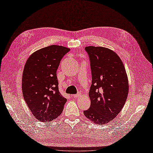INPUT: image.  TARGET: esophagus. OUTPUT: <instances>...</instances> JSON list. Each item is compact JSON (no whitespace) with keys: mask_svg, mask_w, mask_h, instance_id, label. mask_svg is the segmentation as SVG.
Instances as JSON below:
<instances>
[{"mask_svg":"<svg viewBox=\"0 0 153 153\" xmlns=\"http://www.w3.org/2000/svg\"><path fill=\"white\" fill-rule=\"evenodd\" d=\"M71 97H72V98H77V97H79V94H72Z\"/></svg>","mask_w":153,"mask_h":153,"instance_id":"1","label":"esophagus"}]
</instances>
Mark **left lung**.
<instances>
[{
  "label": "left lung",
  "instance_id": "obj_1",
  "mask_svg": "<svg viewBox=\"0 0 153 153\" xmlns=\"http://www.w3.org/2000/svg\"><path fill=\"white\" fill-rule=\"evenodd\" d=\"M91 66L92 82L89 96L91 106L83 111L89 120L102 124L110 122L125 105L128 83L123 64L114 51L101 47H85Z\"/></svg>",
  "mask_w": 153,
  "mask_h": 153
}]
</instances>
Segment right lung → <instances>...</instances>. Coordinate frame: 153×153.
I'll return each mask as SVG.
<instances>
[{
	"instance_id": "add662e5",
	"label": "right lung",
	"mask_w": 153,
	"mask_h": 153,
	"mask_svg": "<svg viewBox=\"0 0 153 153\" xmlns=\"http://www.w3.org/2000/svg\"><path fill=\"white\" fill-rule=\"evenodd\" d=\"M69 51L64 47L50 45L36 51L26 62L22 78V94L39 121H52L64 109L67 99L59 92L56 71L60 60Z\"/></svg>"
}]
</instances>
